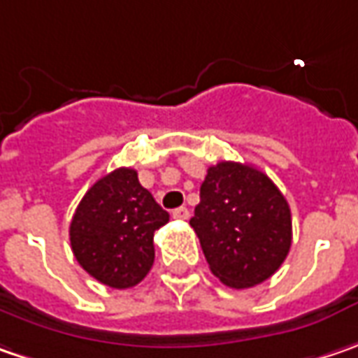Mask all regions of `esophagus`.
Returning <instances> with one entry per match:
<instances>
[{
  "instance_id": "esophagus-1",
  "label": "esophagus",
  "mask_w": 358,
  "mask_h": 358,
  "mask_svg": "<svg viewBox=\"0 0 358 358\" xmlns=\"http://www.w3.org/2000/svg\"><path fill=\"white\" fill-rule=\"evenodd\" d=\"M172 218H176V220H188L190 218V212L186 206H180V208L172 210Z\"/></svg>"
}]
</instances>
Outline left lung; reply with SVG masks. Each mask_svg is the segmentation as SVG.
Masks as SVG:
<instances>
[{
    "label": "left lung",
    "mask_w": 358,
    "mask_h": 358,
    "mask_svg": "<svg viewBox=\"0 0 358 358\" xmlns=\"http://www.w3.org/2000/svg\"><path fill=\"white\" fill-rule=\"evenodd\" d=\"M190 226L212 274L230 288L257 287L271 278L292 242L287 198L250 164L210 166Z\"/></svg>",
    "instance_id": "obj_1"
}]
</instances>
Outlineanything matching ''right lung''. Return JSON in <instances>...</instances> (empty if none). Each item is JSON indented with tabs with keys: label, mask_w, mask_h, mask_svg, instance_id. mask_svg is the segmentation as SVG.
Segmentation results:
<instances>
[{
	"label": "right lung",
	"mask_w": 358,
	"mask_h": 358,
	"mask_svg": "<svg viewBox=\"0 0 358 358\" xmlns=\"http://www.w3.org/2000/svg\"><path fill=\"white\" fill-rule=\"evenodd\" d=\"M170 214L138 182L132 168H117L82 198L70 224L80 266L110 288L136 287L154 264V232Z\"/></svg>",
	"instance_id": "add662e5"
}]
</instances>
